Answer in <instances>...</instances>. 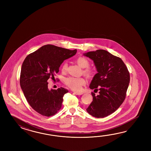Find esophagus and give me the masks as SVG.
Returning a JSON list of instances; mask_svg holds the SVG:
<instances>
[{
    "label": "esophagus",
    "mask_w": 151,
    "mask_h": 151,
    "mask_svg": "<svg viewBox=\"0 0 151 151\" xmlns=\"http://www.w3.org/2000/svg\"><path fill=\"white\" fill-rule=\"evenodd\" d=\"M74 94H76V95H78V96H81V95H82L83 93H81V92H74Z\"/></svg>",
    "instance_id": "1"
}]
</instances>
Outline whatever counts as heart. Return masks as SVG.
<instances>
[{"instance_id": "heart-1", "label": "heart", "mask_w": 151, "mask_h": 151, "mask_svg": "<svg viewBox=\"0 0 151 151\" xmlns=\"http://www.w3.org/2000/svg\"><path fill=\"white\" fill-rule=\"evenodd\" d=\"M77 64L81 68H85L83 70V74L87 77H92L94 71L91 68H89L90 61L87 58L83 57H80L76 59ZM68 64L66 63H63L61 66V71L65 72L67 71ZM65 83L71 90L74 91H80L82 86L86 83V81L83 78H76L70 77L67 78L65 80Z\"/></svg>"}]
</instances>
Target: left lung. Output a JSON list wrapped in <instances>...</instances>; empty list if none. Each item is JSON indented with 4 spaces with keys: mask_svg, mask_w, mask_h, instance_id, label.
<instances>
[{
    "mask_svg": "<svg viewBox=\"0 0 151 151\" xmlns=\"http://www.w3.org/2000/svg\"><path fill=\"white\" fill-rule=\"evenodd\" d=\"M93 60L98 73L93 77L90 88L93 101L87 108L90 115L104 118L114 112L125 99L130 80L129 73L122 59L104 50L83 54Z\"/></svg>",
    "mask_w": 151,
    "mask_h": 151,
    "instance_id": "obj_1",
    "label": "left lung"
}]
</instances>
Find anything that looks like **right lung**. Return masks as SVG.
<instances>
[{
    "instance_id": "right-lung-1",
    "label": "right lung",
    "mask_w": 151,
    "mask_h": 151,
    "mask_svg": "<svg viewBox=\"0 0 151 151\" xmlns=\"http://www.w3.org/2000/svg\"><path fill=\"white\" fill-rule=\"evenodd\" d=\"M76 53L77 50L46 45L28 55L23 62L20 87L29 105L42 116H53L61 109L63 96L68 91L63 87L48 90L47 80L58 73L65 60Z\"/></svg>"
}]
</instances>
